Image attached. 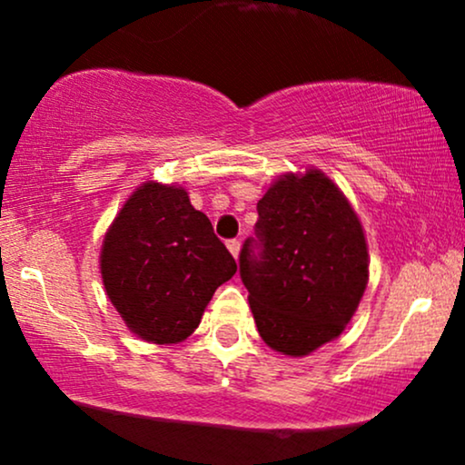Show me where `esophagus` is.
Here are the masks:
<instances>
[{"mask_svg": "<svg viewBox=\"0 0 465 465\" xmlns=\"http://www.w3.org/2000/svg\"><path fill=\"white\" fill-rule=\"evenodd\" d=\"M227 249L232 251L233 258H238V253H240V240H229V242H227Z\"/></svg>", "mask_w": 465, "mask_h": 465, "instance_id": "34e87169", "label": "esophagus"}]
</instances>
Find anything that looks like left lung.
I'll use <instances>...</instances> for the list:
<instances>
[{
    "mask_svg": "<svg viewBox=\"0 0 465 465\" xmlns=\"http://www.w3.org/2000/svg\"><path fill=\"white\" fill-rule=\"evenodd\" d=\"M238 262L260 336L288 356L343 332L370 277L359 216L319 170L284 174L266 190Z\"/></svg>",
    "mask_w": 465,
    "mask_h": 465,
    "instance_id": "1",
    "label": "left lung"
}]
</instances>
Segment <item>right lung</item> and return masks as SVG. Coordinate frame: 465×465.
Here are the masks:
<instances>
[{
	"label": "right lung",
	"instance_id": "1",
	"mask_svg": "<svg viewBox=\"0 0 465 465\" xmlns=\"http://www.w3.org/2000/svg\"><path fill=\"white\" fill-rule=\"evenodd\" d=\"M236 260L188 192L148 181L131 194L104 236L103 282L126 325L151 343L194 332Z\"/></svg>",
	"mask_w": 465,
	"mask_h": 465
}]
</instances>
